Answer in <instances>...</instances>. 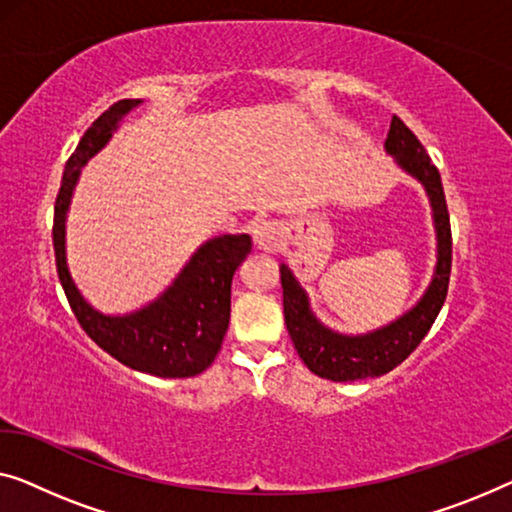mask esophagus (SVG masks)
Here are the masks:
<instances>
[{"mask_svg":"<svg viewBox=\"0 0 512 512\" xmlns=\"http://www.w3.org/2000/svg\"><path fill=\"white\" fill-rule=\"evenodd\" d=\"M253 241L259 250H266V253H271V250L280 248L282 243V230L278 223H271V220H264V223H257L253 227Z\"/></svg>","mask_w":512,"mask_h":512,"instance_id":"obj_1","label":"esophagus"}]
</instances>
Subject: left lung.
<instances>
[{
  "label": "left lung",
  "instance_id": "8db88e82",
  "mask_svg": "<svg viewBox=\"0 0 512 512\" xmlns=\"http://www.w3.org/2000/svg\"><path fill=\"white\" fill-rule=\"evenodd\" d=\"M386 154H391L409 177H414L425 188L432 207L434 232H437V264L430 285L414 308L393 319L381 329L347 335L329 329L317 319L310 308V299L294 278L287 264H280L282 308L285 324L294 349L301 361L317 377L331 381H356L365 377H381L400 365L430 331L441 305L446 301L448 280H451V218H448L446 195L441 186L439 170L425 154L418 137L402 124L400 117L391 119L388 137L384 142Z\"/></svg>",
  "mask_w": 512,
  "mask_h": 512
}]
</instances>
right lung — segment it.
Returning <instances> with one entry per match:
<instances>
[{
	"label": "right lung",
	"instance_id": "obj_1",
	"mask_svg": "<svg viewBox=\"0 0 512 512\" xmlns=\"http://www.w3.org/2000/svg\"><path fill=\"white\" fill-rule=\"evenodd\" d=\"M140 105V98H124L110 105L87 128L68 158L52 227L57 273L73 315L103 352L154 377H195L209 368L223 345L230 326L234 271L253 248L248 234H220L204 241L158 299L126 315L96 310L80 294L66 262V216L82 167L112 140L121 119Z\"/></svg>",
	"mask_w": 512,
	"mask_h": 512
}]
</instances>
